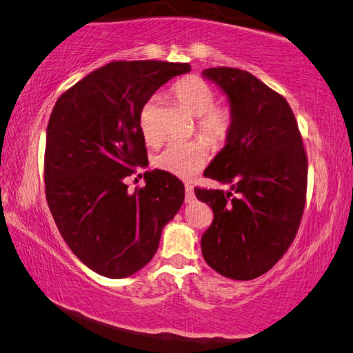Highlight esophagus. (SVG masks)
Returning a JSON list of instances; mask_svg holds the SVG:
<instances>
[{
	"instance_id": "1",
	"label": "esophagus",
	"mask_w": 353,
	"mask_h": 353,
	"mask_svg": "<svg viewBox=\"0 0 353 353\" xmlns=\"http://www.w3.org/2000/svg\"><path fill=\"white\" fill-rule=\"evenodd\" d=\"M195 200L194 188L190 184H186V203H192Z\"/></svg>"
}]
</instances>
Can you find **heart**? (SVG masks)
Wrapping results in <instances>:
<instances>
[{"instance_id":"obj_1","label":"heart","mask_w":353,"mask_h":353,"mask_svg":"<svg viewBox=\"0 0 353 353\" xmlns=\"http://www.w3.org/2000/svg\"><path fill=\"white\" fill-rule=\"evenodd\" d=\"M173 97L184 110L196 117V128L200 134L214 147L223 145L232 132V113L223 105H214L215 91L206 80L189 76L176 82L172 88ZM152 103L144 105L139 117V127L147 142H154L150 125ZM209 158V147L205 141L195 139L188 142H175L167 145L154 158V165L178 178H192Z\"/></svg>"}]
</instances>
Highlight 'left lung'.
Listing matches in <instances>:
<instances>
[{
	"label": "left lung",
	"instance_id": "8db88e82",
	"mask_svg": "<svg viewBox=\"0 0 353 353\" xmlns=\"http://www.w3.org/2000/svg\"><path fill=\"white\" fill-rule=\"evenodd\" d=\"M201 76L225 92L232 132L205 176L230 190L195 189L212 208L201 237L206 263L219 274L251 281L285 254L305 206L307 154L288 102L252 74L209 68Z\"/></svg>",
	"mask_w": 353,
	"mask_h": 353
}]
</instances>
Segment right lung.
I'll return each mask as SVG.
<instances>
[{
    "instance_id": "1",
    "label": "right lung",
    "mask_w": 353,
    "mask_h": 353,
    "mask_svg": "<svg viewBox=\"0 0 353 353\" xmlns=\"http://www.w3.org/2000/svg\"><path fill=\"white\" fill-rule=\"evenodd\" d=\"M189 71V63L111 61L54 105L46 128V200L66 245L97 274L138 273L180 211L184 184L176 176L147 170L145 188L133 194L125 178L148 164L142 108L159 86Z\"/></svg>"
}]
</instances>
